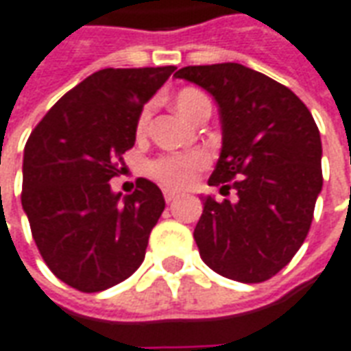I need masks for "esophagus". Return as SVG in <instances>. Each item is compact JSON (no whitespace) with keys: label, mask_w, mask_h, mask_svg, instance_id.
Wrapping results in <instances>:
<instances>
[{"label":"esophagus","mask_w":351,"mask_h":351,"mask_svg":"<svg viewBox=\"0 0 351 351\" xmlns=\"http://www.w3.org/2000/svg\"><path fill=\"white\" fill-rule=\"evenodd\" d=\"M163 197H165V201H167V203H171V201H175L176 197H178V193L169 192V190H165V193H163Z\"/></svg>","instance_id":"obj_1"}]
</instances>
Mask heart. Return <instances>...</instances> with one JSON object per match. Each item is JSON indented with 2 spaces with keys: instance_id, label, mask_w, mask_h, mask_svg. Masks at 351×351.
<instances>
[{
  "instance_id": "b5f03b06",
  "label": "heart",
  "mask_w": 351,
  "mask_h": 351,
  "mask_svg": "<svg viewBox=\"0 0 351 351\" xmlns=\"http://www.w3.org/2000/svg\"><path fill=\"white\" fill-rule=\"evenodd\" d=\"M201 99H205V95H201L197 89H182L180 93H176L175 108L180 116L190 119L193 108ZM148 117H150V108H144L141 117H138V123H136L138 133L146 129ZM207 161H209L207 154L199 150L163 154L159 158L152 159L146 165V175L167 190H182L192 182L193 175L207 165Z\"/></svg>"
}]
</instances>
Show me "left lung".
Listing matches in <instances>:
<instances>
[{"instance_id":"1","label":"left lung","mask_w":351,"mask_h":351,"mask_svg":"<svg viewBox=\"0 0 351 351\" xmlns=\"http://www.w3.org/2000/svg\"><path fill=\"white\" fill-rule=\"evenodd\" d=\"M175 77L199 85L218 104L222 150L209 184L237 192L234 203L201 197L193 230L201 258L228 279L266 281L291 262L312 226L323 186L319 129L293 90L243 64L186 66Z\"/></svg>"}]
</instances>
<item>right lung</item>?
<instances>
[{"instance_id": "add662e5", "label": "right lung", "mask_w": 351, "mask_h": 351, "mask_svg": "<svg viewBox=\"0 0 351 351\" xmlns=\"http://www.w3.org/2000/svg\"><path fill=\"white\" fill-rule=\"evenodd\" d=\"M175 66L106 68L68 90L32 131L22 163V209L49 269L82 293L121 283L141 266L165 209L146 178L112 192L136 141L142 108Z\"/></svg>"}]
</instances>
